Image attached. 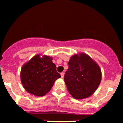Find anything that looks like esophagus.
Instances as JSON below:
<instances>
[{"mask_svg":"<svg viewBox=\"0 0 123 123\" xmlns=\"http://www.w3.org/2000/svg\"><path fill=\"white\" fill-rule=\"evenodd\" d=\"M61 78H64V72H62L61 73Z\"/></svg>","mask_w":123,"mask_h":123,"instance_id":"esophagus-1","label":"esophagus"}]
</instances>
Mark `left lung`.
<instances>
[{"label":"left lung","mask_w":123,"mask_h":123,"mask_svg":"<svg viewBox=\"0 0 123 123\" xmlns=\"http://www.w3.org/2000/svg\"><path fill=\"white\" fill-rule=\"evenodd\" d=\"M102 79L98 64L85 53L74 55L68 62L64 81L69 93L76 99L91 96L97 89Z\"/></svg>","instance_id":"left-lung-1"}]
</instances>
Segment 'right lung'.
Returning <instances> with one entry per match:
<instances>
[{"label": "right lung", "instance_id": "1", "mask_svg": "<svg viewBox=\"0 0 123 123\" xmlns=\"http://www.w3.org/2000/svg\"><path fill=\"white\" fill-rule=\"evenodd\" d=\"M34 56L23 65L20 72L21 82L26 91L41 97L50 91L56 80L61 75L49 56Z\"/></svg>", "mask_w": 123, "mask_h": 123}]
</instances>
